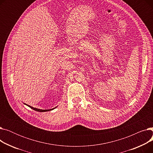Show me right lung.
I'll list each match as a JSON object with an SVG mask.
<instances>
[{
    "label": "right lung",
    "mask_w": 153,
    "mask_h": 153,
    "mask_svg": "<svg viewBox=\"0 0 153 153\" xmlns=\"http://www.w3.org/2000/svg\"><path fill=\"white\" fill-rule=\"evenodd\" d=\"M27 106H28L29 107H30L31 108H32L33 110H35V111H39V112H44V111H50V110H53V109H54L55 108H52V109H48V110H42V109H38V108H34V107H31V106H30V105H27Z\"/></svg>",
    "instance_id": "right-lung-1"
}]
</instances>
